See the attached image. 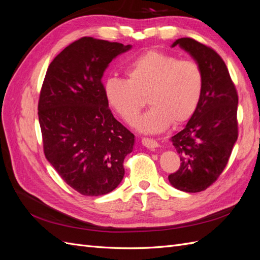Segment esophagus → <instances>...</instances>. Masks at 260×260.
<instances>
[{"instance_id":"esophagus-1","label":"esophagus","mask_w":260,"mask_h":260,"mask_svg":"<svg viewBox=\"0 0 260 260\" xmlns=\"http://www.w3.org/2000/svg\"><path fill=\"white\" fill-rule=\"evenodd\" d=\"M142 144L144 146H146L147 148H151V149H154V148L158 146L157 141H155L154 139H149V138H143L142 139Z\"/></svg>"}]
</instances>
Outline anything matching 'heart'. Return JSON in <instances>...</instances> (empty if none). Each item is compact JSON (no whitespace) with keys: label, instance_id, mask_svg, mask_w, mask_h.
I'll use <instances>...</instances> for the list:
<instances>
[{"label":"heart","instance_id":"heart-1","mask_svg":"<svg viewBox=\"0 0 260 260\" xmlns=\"http://www.w3.org/2000/svg\"><path fill=\"white\" fill-rule=\"evenodd\" d=\"M125 78L105 82L106 100L122 119L131 123L147 103L146 114L136 121L143 132L156 133L187 121L202 99L204 78L195 61L179 59L169 53L151 50L125 69Z\"/></svg>","mask_w":260,"mask_h":260}]
</instances>
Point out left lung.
Wrapping results in <instances>:
<instances>
[{
	"label": "left lung",
	"mask_w": 260,
	"mask_h": 260,
	"mask_svg": "<svg viewBox=\"0 0 260 260\" xmlns=\"http://www.w3.org/2000/svg\"><path fill=\"white\" fill-rule=\"evenodd\" d=\"M178 44L198 61L204 88L196 112L172 137L181 162L168 179L178 190L196 193L216 182L229 161L239 136V96L229 70L214 49L192 38L178 39L172 46Z\"/></svg>",
	"instance_id": "8db88e82"
}]
</instances>
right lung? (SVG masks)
Wrapping results in <instances>:
<instances>
[{
    "label": "right lung",
    "instance_id": "obj_1",
    "mask_svg": "<svg viewBox=\"0 0 260 260\" xmlns=\"http://www.w3.org/2000/svg\"><path fill=\"white\" fill-rule=\"evenodd\" d=\"M131 48L82 37L50 64L38 103L46 159L65 182L85 196L114 191L135 136L115 119L102 82L117 55Z\"/></svg>",
    "mask_w": 260,
    "mask_h": 260
}]
</instances>
